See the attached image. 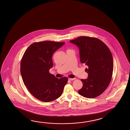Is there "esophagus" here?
<instances>
[{"label":"esophagus","mask_w":130,"mask_h":130,"mask_svg":"<svg viewBox=\"0 0 130 130\" xmlns=\"http://www.w3.org/2000/svg\"><path fill=\"white\" fill-rule=\"evenodd\" d=\"M75 78H68V80H69V81H72V80H74L75 79Z\"/></svg>","instance_id":"obj_1"}]
</instances>
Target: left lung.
Segmentation results:
<instances>
[{"instance_id":"left-lung-1","label":"left lung","mask_w":130,"mask_h":130,"mask_svg":"<svg viewBox=\"0 0 130 130\" xmlns=\"http://www.w3.org/2000/svg\"><path fill=\"white\" fill-rule=\"evenodd\" d=\"M78 47L80 60L87 65V79H81L83 86L78 93L85 98H93L106 90L111 82L113 70L112 56L110 49L98 38L81 36L70 41Z\"/></svg>"}]
</instances>
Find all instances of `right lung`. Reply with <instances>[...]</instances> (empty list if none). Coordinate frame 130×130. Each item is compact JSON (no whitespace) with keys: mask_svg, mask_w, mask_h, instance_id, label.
<instances>
[{"mask_svg":"<svg viewBox=\"0 0 130 130\" xmlns=\"http://www.w3.org/2000/svg\"><path fill=\"white\" fill-rule=\"evenodd\" d=\"M64 42L45 41L32 43L22 58L20 72L24 85L38 100L50 102L62 95L68 79H58L49 73L53 67V53Z\"/></svg>","mask_w":130,"mask_h":130,"instance_id":"obj_1","label":"right lung"}]
</instances>
